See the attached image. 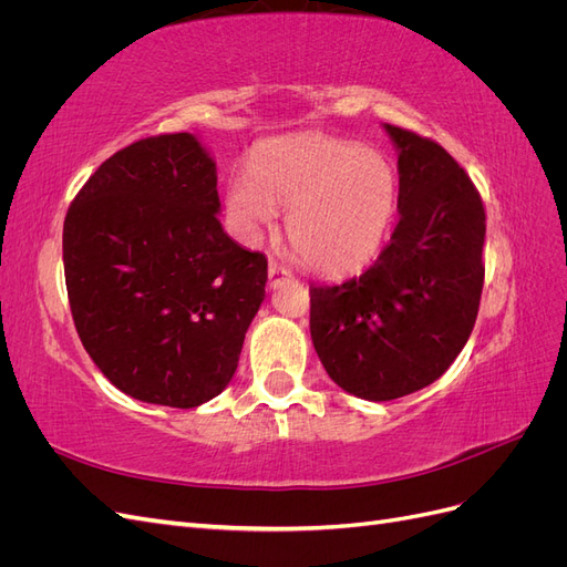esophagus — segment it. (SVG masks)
Instances as JSON below:
<instances>
[{"label": "esophagus", "instance_id": "obj_1", "mask_svg": "<svg viewBox=\"0 0 567 567\" xmlns=\"http://www.w3.org/2000/svg\"><path fill=\"white\" fill-rule=\"evenodd\" d=\"M290 279H293V274H290V269H286L279 262H269V286L271 288H279L281 284H286Z\"/></svg>", "mask_w": 567, "mask_h": 567}]
</instances>
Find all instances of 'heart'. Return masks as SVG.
Returning a JSON list of instances; mask_svg holds the SVG:
<instances>
[{
	"instance_id": "b5f03b06",
	"label": "heart",
	"mask_w": 567,
	"mask_h": 567,
	"mask_svg": "<svg viewBox=\"0 0 567 567\" xmlns=\"http://www.w3.org/2000/svg\"><path fill=\"white\" fill-rule=\"evenodd\" d=\"M398 198V169L385 153L319 132L262 142L250 169L236 173L225 192L231 227L246 241L271 231L279 208H290V248L323 274H348L373 260Z\"/></svg>"
}]
</instances>
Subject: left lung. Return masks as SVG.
<instances>
[{"instance_id": "left-lung-1", "label": "left lung", "mask_w": 567, "mask_h": 567, "mask_svg": "<svg viewBox=\"0 0 567 567\" xmlns=\"http://www.w3.org/2000/svg\"><path fill=\"white\" fill-rule=\"evenodd\" d=\"M383 127L398 151V227L364 274L310 288L326 373L369 402L404 398L452 367L485 281V208L471 177L440 144Z\"/></svg>"}]
</instances>
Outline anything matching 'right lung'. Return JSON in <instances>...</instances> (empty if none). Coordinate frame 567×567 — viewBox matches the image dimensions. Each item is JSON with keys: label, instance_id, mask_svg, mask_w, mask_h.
<instances>
[{"label": "right lung", "instance_id": "1", "mask_svg": "<svg viewBox=\"0 0 567 567\" xmlns=\"http://www.w3.org/2000/svg\"><path fill=\"white\" fill-rule=\"evenodd\" d=\"M217 167L196 134L117 151L63 221L84 350L130 398L192 409L225 390L265 300L267 257L219 225Z\"/></svg>", "mask_w": 567, "mask_h": 567}]
</instances>
